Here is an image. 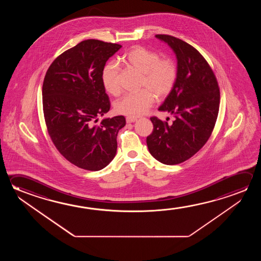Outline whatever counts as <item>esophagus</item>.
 Instances as JSON below:
<instances>
[{
    "mask_svg": "<svg viewBox=\"0 0 261 261\" xmlns=\"http://www.w3.org/2000/svg\"><path fill=\"white\" fill-rule=\"evenodd\" d=\"M137 121V118H135V117H126V123H135Z\"/></svg>",
    "mask_w": 261,
    "mask_h": 261,
    "instance_id": "1",
    "label": "esophagus"
}]
</instances>
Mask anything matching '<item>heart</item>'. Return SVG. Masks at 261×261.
<instances>
[{
    "label": "heart",
    "mask_w": 261,
    "mask_h": 261,
    "mask_svg": "<svg viewBox=\"0 0 261 261\" xmlns=\"http://www.w3.org/2000/svg\"><path fill=\"white\" fill-rule=\"evenodd\" d=\"M130 67L142 74L140 87L145 88L137 93L124 94L115 103L117 114L129 117L144 115L152 107L154 96L164 99L171 93L177 79V66L175 61L161 56L156 51L137 46L124 56ZM119 64L112 61L105 66L101 75L107 93L117 95L121 91Z\"/></svg>",
    "instance_id": "obj_1"
}]
</instances>
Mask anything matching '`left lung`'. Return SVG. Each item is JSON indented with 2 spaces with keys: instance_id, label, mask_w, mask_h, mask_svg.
I'll return each mask as SVG.
<instances>
[{
  "instance_id": "obj_1",
  "label": "left lung",
  "mask_w": 261,
  "mask_h": 261,
  "mask_svg": "<svg viewBox=\"0 0 261 261\" xmlns=\"http://www.w3.org/2000/svg\"><path fill=\"white\" fill-rule=\"evenodd\" d=\"M175 53L177 79L159 107L175 119L151 117L154 129L146 144L158 161L165 165L184 162L208 140L218 118L220 94L218 82L205 58L190 44L174 36L156 35Z\"/></svg>"
}]
</instances>
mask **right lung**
Returning a JSON list of instances; mask_svg holds the SVG:
<instances>
[{
    "label": "right lung",
    "instance_id": "add662e5",
    "mask_svg": "<svg viewBox=\"0 0 261 261\" xmlns=\"http://www.w3.org/2000/svg\"><path fill=\"white\" fill-rule=\"evenodd\" d=\"M122 47L89 39L58 56L46 72L43 107L48 133L56 148L74 166L98 171L116 156L123 116H98L110 109L101 75L107 60Z\"/></svg>",
    "mask_w": 261,
    "mask_h": 261
}]
</instances>
